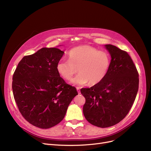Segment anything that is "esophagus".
Masks as SVG:
<instances>
[{"mask_svg": "<svg viewBox=\"0 0 151 151\" xmlns=\"http://www.w3.org/2000/svg\"><path fill=\"white\" fill-rule=\"evenodd\" d=\"M76 90L78 92V93H80V88H78V87H76Z\"/></svg>", "mask_w": 151, "mask_h": 151, "instance_id": "obj_1", "label": "esophagus"}]
</instances>
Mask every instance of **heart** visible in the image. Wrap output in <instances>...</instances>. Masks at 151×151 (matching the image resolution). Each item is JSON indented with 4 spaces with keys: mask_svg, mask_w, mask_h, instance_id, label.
I'll return each instance as SVG.
<instances>
[{
    "mask_svg": "<svg viewBox=\"0 0 151 151\" xmlns=\"http://www.w3.org/2000/svg\"><path fill=\"white\" fill-rule=\"evenodd\" d=\"M67 54L68 60H59L56 70L62 78L68 81L78 71L80 73L72 81L75 84L83 86L88 83L92 86L97 84L104 80L109 70V55L93 46H78L71 49Z\"/></svg>",
    "mask_w": 151,
    "mask_h": 151,
    "instance_id": "heart-1",
    "label": "heart"
}]
</instances>
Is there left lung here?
Instances as JSON below:
<instances>
[{
    "label": "left lung",
    "mask_w": 151,
    "mask_h": 151,
    "mask_svg": "<svg viewBox=\"0 0 151 151\" xmlns=\"http://www.w3.org/2000/svg\"><path fill=\"white\" fill-rule=\"evenodd\" d=\"M105 47L111 56L106 76L91 88L81 89L86 99L85 118L101 128L114 125L127 115L139 86L138 72L129 54L112 45Z\"/></svg>",
    "instance_id": "8db88e82"
}]
</instances>
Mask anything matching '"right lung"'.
Returning <instances> with one entry per match:
<instances>
[{
  "mask_svg": "<svg viewBox=\"0 0 151 151\" xmlns=\"http://www.w3.org/2000/svg\"><path fill=\"white\" fill-rule=\"evenodd\" d=\"M63 53L56 47H43L24 57L14 72V100L23 117L37 127L46 129L58 124L78 95L56 70Z\"/></svg>",
  "mask_w": 151,
  "mask_h": 151,
  "instance_id": "obj_1",
  "label": "right lung"
}]
</instances>
